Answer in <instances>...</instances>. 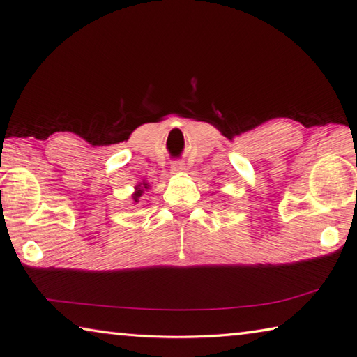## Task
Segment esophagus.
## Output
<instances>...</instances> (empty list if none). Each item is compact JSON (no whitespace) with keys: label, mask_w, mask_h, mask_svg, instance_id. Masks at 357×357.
<instances>
[{"label":"esophagus","mask_w":357,"mask_h":357,"mask_svg":"<svg viewBox=\"0 0 357 357\" xmlns=\"http://www.w3.org/2000/svg\"><path fill=\"white\" fill-rule=\"evenodd\" d=\"M185 169H186V166H185V163H181V162H176V163H172V166H171L172 174H183Z\"/></svg>","instance_id":"esophagus-1"}]
</instances>
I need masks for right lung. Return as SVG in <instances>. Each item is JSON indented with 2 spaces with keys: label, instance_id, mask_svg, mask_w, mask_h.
<instances>
[{
  "label": "right lung",
  "instance_id": "add662e5",
  "mask_svg": "<svg viewBox=\"0 0 357 357\" xmlns=\"http://www.w3.org/2000/svg\"><path fill=\"white\" fill-rule=\"evenodd\" d=\"M148 189H149V183H148V181H139V183L136 185V186H134V192H132V202H134V204H136V203H139V200H140V197L142 195H144L145 194V191H148Z\"/></svg>",
  "mask_w": 357,
  "mask_h": 357
}]
</instances>
